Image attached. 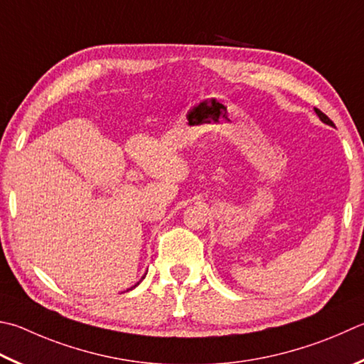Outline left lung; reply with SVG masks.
I'll list each match as a JSON object with an SVG mask.
<instances>
[{
  "instance_id": "left-lung-1",
  "label": "left lung",
  "mask_w": 364,
  "mask_h": 364,
  "mask_svg": "<svg viewBox=\"0 0 364 364\" xmlns=\"http://www.w3.org/2000/svg\"><path fill=\"white\" fill-rule=\"evenodd\" d=\"M315 113H316V116H318V117L321 119L323 122L328 124V125H333V127H334V122H333L331 119H329V117H328L325 113H321V111H320V109H316V108H315Z\"/></svg>"
}]
</instances>
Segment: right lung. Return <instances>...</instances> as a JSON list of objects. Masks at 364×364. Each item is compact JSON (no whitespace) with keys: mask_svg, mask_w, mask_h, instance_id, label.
I'll use <instances>...</instances> for the list:
<instances>
[{"mask_svg":"<svg viewBox=\"0 0 364 364\" xmlns=\"http://www.w3.org/2000/svg\"><path fill=\"white\" fill-rule=\"evenodd\" d=\"M144 277H146V274H144V275H143V277H141V280H143V279H144ZM141 280H140V282H141ZM140 282H138V283H136V285H134V287H132V288H129V289H134V288H135V287H138V285H140ZM129 289H127V291H129Z\"/></svg>","mask_w":364,"mask_h":364,"instance_id":"right-lung-1","label":"right lung"}]
</instances>
